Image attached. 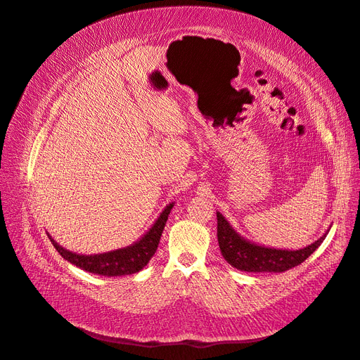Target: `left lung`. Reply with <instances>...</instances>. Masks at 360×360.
<instances>
[{"mask_svg":"<svg viewBox=\"0 0 360 360\" xmlns=\"http://www.w3.org/2000/svg\"><path fill=\"white\" fill-rule=\"evenodd\" d=\"M216 216H218V242L224 259L235 269L248 273H282L297 266L314 253V250L322 244L330 231L327 230L311 245L304 248H271L255 244V242L240 236L231 227V224L224 218L222 213L216 212Z\"/></svg>","mask_w":360,"mask_h":360,"instance_id":"1","label":"left lung"}]
</instances>
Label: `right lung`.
<instances>
[{
  "instance_id": "add662e5",
  "label": "right lung",
  "mask_w": 360,
  "mask_h": 360,
  "mask_svg": "<svg viewBox=\"0 0 360 360\" xmlns=\"http://www.w3.org/2000/svg\"><path fill=\"white\" fill-rule=\"evenodd\" d=\"M174 202L167 205L162 213L158 216V219L152 227L148 229L136 242H133L131 245L112 250L107 253L99 255H79L73 253L70 250H65L58 242L49 235L47 236L52 242L53 247L58 250L67 262L79 266L81 270H86L89 273L107 276V278H113V276H127L141 271L148 264L150 259L153 257L160 239L162 236V231L165 227V222L169 219V214L172 212Z\"/></svg>"
}]
</instances>
